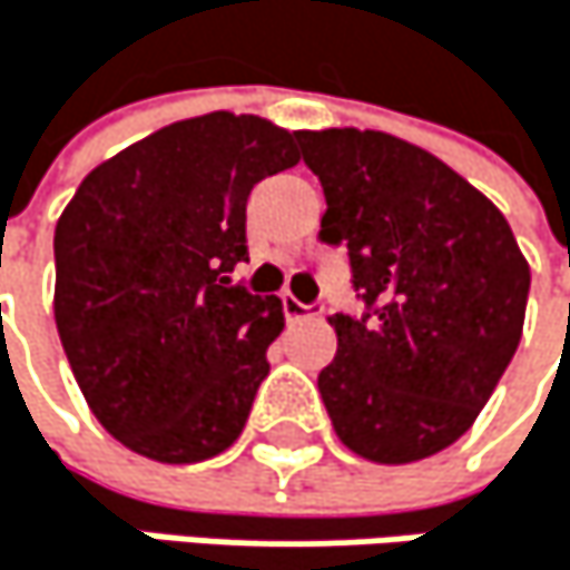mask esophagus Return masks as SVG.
<instances>
[{"label":"esophagus","mask_w":570,"mask_h":570,"mask_svg":"<svg viewBox=\"0 0 570 570\" xmlns=\"http://www.w3.org/2000/svg\"><path fill=\"white\" fill-rule=\"evenodd\" d=\"M317 314H324V304H304L294 294H283V317H287V321H307V317H317Z\"/></svg>","instance_id":"34e87169"}]
</instances>
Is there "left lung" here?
I'll return each mask as SVG.
<instances>
[{
	"mask_svg": "<svg viewBox=\"0 0 570 570\" xmlns=\"http://www.w3.org/2000/svg\"><path fill=\"white\" fill-rule=\"evenodd\" d=\"M347 246L361 314H334L337 354L317 375L337 439L372 463L453 445L520 344L531 266L503 213L435 155L357 128L301 131Z\"/></svg>",
	"mask_w": 570,
	"mask_h": 570,
	"instance_id": "obj_1",
	"label": "left lung"
}]
</instances>
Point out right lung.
I'll use <instances>...</instances> for the list:
<instances>
[{"label": "right lung", "mask_w": 570, "mask_h": 570, "mask_svg": "<svg viewBox=\"0 0 570 570\" xmlns=\"http://www.w3.org/2000/svg\"><path fill=\"white\" fill-rule=\"evenodd\" d=\"M301 161L297 131L202 114L97 165L53 236L57 331L97 422L158 463L213 460L239 439L279 297L229 283L256 181Z\"/></svg>", "instance_id": "obj_1"}]
</instances>
